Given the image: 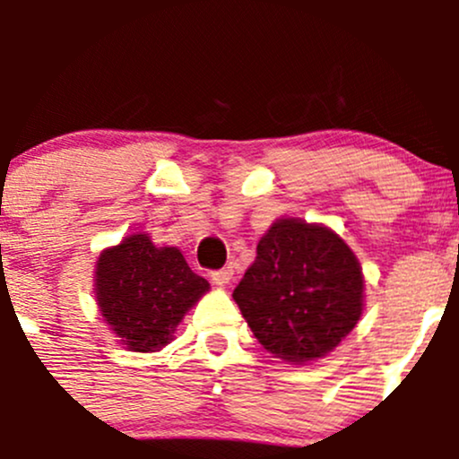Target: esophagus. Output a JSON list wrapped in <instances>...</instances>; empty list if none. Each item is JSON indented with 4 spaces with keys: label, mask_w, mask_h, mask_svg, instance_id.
Masks as SVG:
<instances>
[{
    "label": "esophagus",
    "mask_w": 459,
    "mask_h": 459,
    "mask_svg": "<svg viewBox=\"0 0 459 459\" xmlns=\"http://www.w3.org/2000/svg\"><path fill=\"white\" fill-rule=\"evenodd\" d=\"M211 277H212V284L224 289V286H229L230 281H233L235 271H233V266H224V268H220V271H212Z\"/></svg>",
    "instance_id": "obj_1"
}]
</instances>
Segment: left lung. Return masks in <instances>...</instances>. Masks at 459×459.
Here are the masks:
<instances>
[{"instance_id": "1", "label": "left lung", "mask_w": 459, "mask_h": 459, "mask_svg": "<svg viewBox=\"0 0 459 459\" xmlns=\"http://www.w3.org/2000/svg\"><path fill=\"white\" fill-rule=\"evenodd\" d=\"M259 344L281 362L326 358L364 313V273L333 229L280 217L233 290Z\"/></svg>"}]
</instances>
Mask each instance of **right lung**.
<instances>
[{
	"instance_id": "obj_1",
	"label": "right lung",
	"mask_w": 459,
	"mask_h": 459,
	"mask_svg": "<svg viewBox=\"0 0 459 459\" xmlns=\"http://www.w3.org/2000/svg\"><path fill=\"white\" fill-rule=\"evenodd\" d=\"M208 289L178 247H157L148 233H133L100 253L92 293L124 349L155 353L173 342L179 322Z\"/></svg>"
}]
</instances>
